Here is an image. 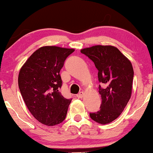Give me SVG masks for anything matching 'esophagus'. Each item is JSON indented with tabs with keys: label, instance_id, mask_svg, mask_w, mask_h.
<instances>
[{
	"label": "esophagus",
	"instance_id": "obj_1",
	"mask_svg": "<svg viewBox=\"0 0 153 153\" xmlns=\"http://www.w3.org/2000/svg\"><path fill=\"white\" fill-rule=\"evenodd\" d=\"M83 96H84V93L83 92H80L78 95H76L77 98H78V99H82V97Z\"/></svg>",
	"mask_w": 153,
	"mask_h": 153
}]
</instances>
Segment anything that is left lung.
<instances>
[{
	"instance_id": "left-lung-1",
	"label": "left lung",
	"mask_w": 153,
	"mask_h": 153,
	"mask_svg": "<svg viewBox=\"0 0 153 153\" xmlns=\"http://www.w3.org/2000/svg\"><path fill=\"white\" fill-rule=\"evenodd\" d=\"M98 70L101 104L97 112L90 113L95 122L106 124L122 114L131 97L134 71L130 61L117 47L96 45L80 50Z\"/></svg>"
}]
</instances>
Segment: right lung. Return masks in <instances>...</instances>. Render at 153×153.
Returning <instances> with one entry per match:
<instances>
[{"mask_svg":"<svg viewBox=\"0 0 153 153\" xmlns=\"http://www.w3.org/2000/svg\"><path fill=\"white\" fill-rule=\"evenodd\" d=\"M74 49L40 47L26 60L19 74V88L28 109L42 124L54 126L65 119L72 99L59 91V71Z\"/></svg>","mask_w":153,"mask_h":153,"instance_id":"add662e5","label":"right lung"}]
</instances>
